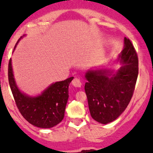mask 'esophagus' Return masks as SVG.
<instances>
[{
    "instance_id": "1",
    "label": "esophagus",
    "mask_w": 153,
    "mask_h": 153,
    "mask_svg": "<svg viewBox=\"0 0 153 153\" xmlns=\"http://www.w3.org/2000/svg\"><path fill=\"white\" fill-rule=\"evenodd\" d=\"M72 85L75 87H78V88H80V87H81V82H80L79 78H74L73 81H72Z\"/></svg>"
}]
</instances>
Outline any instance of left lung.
I'll use <instances>...</instances> for the list:
<instances>
[{"label":"left lung","instance_id":"obj_1","mask_svg":"<svg viewBox=\"0 0 153 153\" xmlns=\"http://www.w3.org/2000/svg\"><path fill=\"white\" fill-rule=\"evenodd\" d=\"M118 61L120 69L112 75L106 69L88 70L85 91L91 115L96 121L107 124L117 119L126 110L133 96L139 73L137 51L128 38H124V48Z\"/></svg>","mask_w":153,"mask_h":153}]
</instances>
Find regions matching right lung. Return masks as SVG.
<instances>
[{"instance_id": "right-lung-1", "label": "right lung", "mask_w": 153, "mask_h": 153, "mask_svg": "<svg viewBox=\"0 0 153 153\" xmlns=\"http://www.w3.org/2000/svg\"><path fill=\"white\" fill-rule=\"evenodd\" d=\"M8 76L16 107L30 123L39 128H48L55 126L63 120L69 97V85L73 77L56 82L41 95L32 97L22 93L18 88L13 74L11 59L8 62Z\"/></svg>"}]
</instances>
